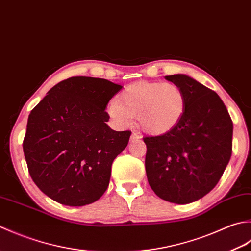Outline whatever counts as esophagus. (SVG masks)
Segmentation results:
<instances>
[{
	"mask_svg": "<svg viewBox=\"0 0 251 251\" xmlns=\"http://www.w3.org/2000/svg\"><path fill=\"white\" fill-rule=\"evenodd\" d=\"M139 139H141V136H140L139 133L133 132L132 135H131V141H135V140H139Z\"/></svg>",
	"mask_w": 251,
	"mask_h": 251,
	"instance_id": "obj_1",
	"label": "esophagus"
}]
</instances>
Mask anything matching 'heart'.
I'll list each match as a JSON object with an SVG mask.
<instances>
[{
	"mask_svg": "<svg viewBox=\"0 0 251 251\" xmlns=\"http://www.w3.org/2000/svg\"><path fill=\"white\" fill-rule=\"evenodd\" d=\"M185 109L186 97L177 84L141 81L122 90L107 112L120 126H129L132 117H136L143 131L160 135L175 129Z\"/></svg>",
	"mask_w": 251,
	"mask_h": 251,
	"instance_id": "obj_1",
	"label": "heart"
}]
</instances>
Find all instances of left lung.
Listing matches in <instances>:
<instances>
[{
    "mask_svg": "<svg viewBox=\"0 0 251 251\" xmlns=\"http://www.w3.org/2000/svg\"><path fill=\"white\" fill-rule=\"evenodd\" d=\"M186 97L177 126L145 136L147 180L158 197L175 203L201 199L217 185L232 155L233 122L216 92L185 75H167Z\"/></svg>",
    "mask_w": 251,
    "mask_h": 251,
    "instance_id": "1",
    "label": "left lung"
}]
</instances>
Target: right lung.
Masks as SVG:
<instances>
[{
	"mask_svg": "<svg viewBox=\"0 0 251 251\" xmlns=\"http://www.w3.org/2000/svg\"><path fill=\"white\" fill-rule=\"evenodd\" d=\"M119 84L91 76L60 81L31 110L23 142L30 176L45 195L66 206H84L108 187L111 165L131 131L106 122Z\"/></svg>",
	"mask_w": 251,
	"mask_h": 251,
	"instance_id": "1",
	"label": "right lung"
}]
</instances>
